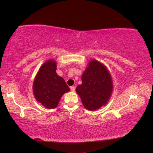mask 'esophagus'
I'll list each match as a JSON object with an SVG mask.
<instances>
[{
    "mask_svg": "<svg viewBox=\"0 0 153 153\" xmlns=\"http://www.w3.org/2000/svg\"><path fill=\"white\" fill-rule=\"evenodd\" d=\"M70 89H71V91L72 92H74V91H75V87H73V86H71V87H70Z\"/></svg>",
    "mask_w": 153,
    "mask_h": 153,
    "instance_id": "1",
    "label": "esophagus"
}]
</instances>
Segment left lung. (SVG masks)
Returning <instances> with one entry per match:
<instances>
[{"mask_svg": "<svg viewBox=\"0 0 153 153\" xmlns=\"http://www.w3.org/2000/svg\"><path fill=\"white\" fill-rule=\"evenodd\" d=\"M76 92L88 110H96L106 105L113 92L112 78L108 68L96 59L91 60Z\"/></svg>", "mask_w": 153, "mask_h": 153, "instance_id": "8db88e82", "label": "left lung"}]
</instances>
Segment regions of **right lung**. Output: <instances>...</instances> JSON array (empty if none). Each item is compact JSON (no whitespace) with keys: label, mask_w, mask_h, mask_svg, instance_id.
<instances>
[{"label":"right lung","mask_w":153,"mask_h":153,"mask_svg":"<svg viewBox=\"0 0 153 153\" xmlns=\"http://www.w3.org/2000/svg\"><path fill=\"white\" fill-rule=\"evenodd\" d=\"M57 62L49 59L44 62L35 76L32 91L36 100L45 108H56L64 94L70 91L65 80L56 73Z\"/></svg>","instance_id":"1"}]
</instances>
